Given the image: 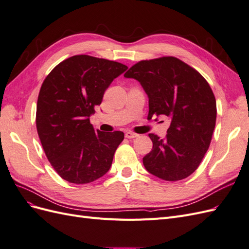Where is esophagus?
I'll use <instances>...</instances> for the list:
<instances>
[{"label": "esophagus", "mask_w": 249, "mask_h": 249, "mask_svg": "<svg viewBox=\"0 0 249 249\" xmlns=\"http://www.w3.org/2000/svg\"><path fill=\"white\" fill-rule=\"evenodd\" d=\"M124 135H125V137L129 138V139L138 137V134H135V133H133V132H126Z\"/></svg>", "instance_id": "esophagus-1"}]
</instances>
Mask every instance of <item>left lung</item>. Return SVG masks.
I'll return each mask as SVG.
<instances>
[{"label": "left lung", "mask_w": 249, "mask_h": 249, "mask_svg": "<svg viewBox=\"0 0 249 249\" xmlns=\"http://www.w3.org/2000/svg\"><path fill=\"white\" fill-rule=\"evenodd\" d=\"M137 80L148 97V118L170 119L164 139L149 134L153 149L143 157L145 169L164 180L183 179L197 169L216 124V100L208 82L175 57L143 60L124 73Z\"/></svg>", "instance_id": "left-lung-1"}]
</instances>
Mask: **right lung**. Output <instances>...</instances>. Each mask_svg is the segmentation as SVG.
Here are the masks:
<instances>
[{
	"label": "right lung",
	"instance_id": "add662e5",
	"mask_svg": "<svg viewBox=\"0 0 249 249\" xmlns=\"http://www.w3.org/2000/svg\"><path fill=\"white\" fill-rule=\"evenodd\" d=\"M126 70L115 61L77 55L59 63L43 81L37 133L48 160L67 182L88 184L109 171L124 134L95 130L90 116L112 81Z\"/></svg>",
	"mask_w": 249,
	"mask_h": 249
}]
</instances>
